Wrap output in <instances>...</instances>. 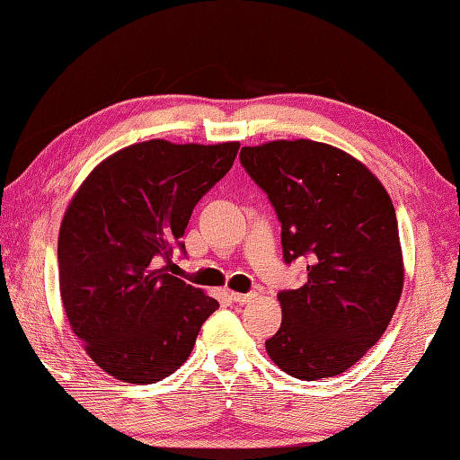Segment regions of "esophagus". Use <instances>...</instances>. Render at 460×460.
<instances>
[{
    "instance_id": "obj_1",
    "label": "esophagus",
    "mask_w": 460,
    "mask_h": 460,
    "mask_svg": "<svg viewBox=\"0 0 460 460\" xmlns=\"http://www.w3.org/2000/svg\"><path fill=\"white\" fill-rule=\"evenodd\" d=\"M229 297L233 299V302H237V304H247V302H252V299L255 297V294H239V291H231Z\"/></svg>"
}]
</instances>
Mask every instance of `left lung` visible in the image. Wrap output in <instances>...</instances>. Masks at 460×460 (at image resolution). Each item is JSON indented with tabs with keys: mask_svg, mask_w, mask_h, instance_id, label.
<instances>
[{
	"mask_svg": "<svg viewBox=\"0 0 460 460\" xmlns=\"http://www.w3.org/2000/svg\"><path fill=\"white\" fill-rule=\"evenodd\" d=\"M241 164L281 221L283 259L307 255V281L281 291L267 356L299 380L332 378L386 332L402 296L396 211L380 179L346 150L310 138L241 148Z\"/></svg>",
	"mask_w": 460,
	"mask_h": 460,
	"instance_id": "8db88e82",
	"label": "left lung"
}]
</instances>
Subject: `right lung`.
Listing matches in <instances>:
<instances>
[{"label":"right lung","mask_w":460,"mask_h":460,"mask_svg":"<svg viewBox=\"0 0 460 460\" xmlns=\"http://www.w3.org/2000/svg\"><path fill=\"white\" fill-rule=\"evenodd\" d=\"M239 143L153 138L90 171L58 235L60 296L72 332L98 368L155 384L193 352L219 302L166 273L199 203L233 166Z\"/></svg>","instance_id":"1"}]
</instances>
